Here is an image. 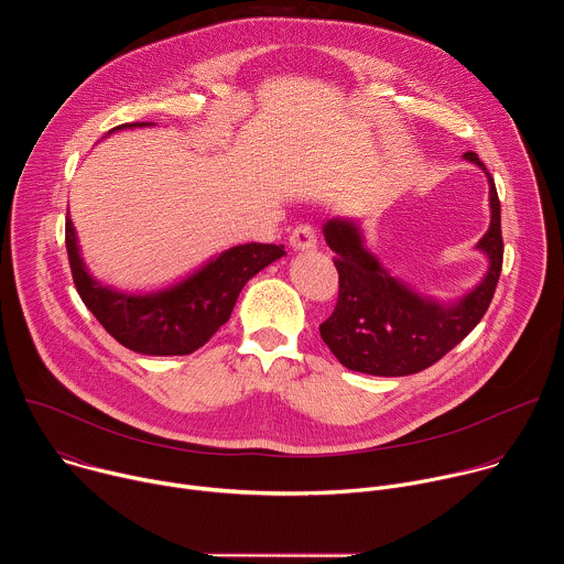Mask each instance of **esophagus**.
<instances>
[{
	"label": "esophagus",
	"instance_id": "obj_1",
	"mask_svg": "<svg viewBox=\"0 0 564 564\" xmlns=\"http://www.w3.org/2000/svg\"><path fill=\"white\" fill-rule=\"evenodd\" d=\"M290 248L294 252H310L316 248V231L310 225H299L290 234Z\"/></svg>",
	"mask_w": 564,
	"mask_h": 564
}]
</instances>
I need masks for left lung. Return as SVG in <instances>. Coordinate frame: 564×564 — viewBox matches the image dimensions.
Segmentation results:
<instances>
[{"label":"left lung","mask_w":564,"mask_h":564,"mask_svg":"<svg viewBox=\"0 0 564 564\" xmlns=\"http://www.w3.org/2000/svg\"><path fill=\"white\" fill-rule=\"evenodd\" d=\"M464 160L489 178L491 225L475 246L489 259V270L468 294L444 303L415 292L392 276L366 248L364 231L352 218H328L324 236L337 254V307L321 324V339L350 370L377 377H404L420 372L453 350L485 316L502 272V227L496 183L477 153Z\"/></svg>","instance_id":"obj_1"}]
</instances>
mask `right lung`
Instances as JSON below:
<instances>
[{
    "label": "right lung",
    "mask_w": 564,
    "mask_h": 564,
    "mask_svg": "<svg viewBox=\"0 0 564 564\" xmlns=\"http://www.w3.org/2000/svg\"><path fill=\"white\" fill-rule=\"evenodd\" d=\"M138 127H153V122L120 124L109 133ZM66 252L75 290L102 328L124 348L153 357L192 355L205 346L214 333L227 324L246 283L263 268L285 257L283 246H234L170 288L124 292L98 281L89 272L79 254L77 234L68 216Z\"/></svg>",
    "instance_id": "right-lung-1"
}]
</instances>
